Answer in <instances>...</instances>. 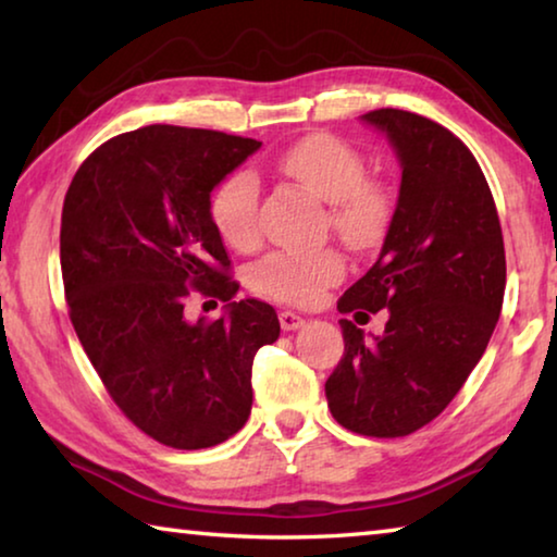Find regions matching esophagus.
<instances>
[{"label":"esophagus","mask_w":557,"mask_h":557,"mask_svg":"<svg viewBox=\"0 0 557 557\" xmlns=\"http://www.w3.org/2000/svg\"><path fill=\"white\" fill-rule=\"evenodd\" d=\"M301 324H305V317H299L297 312H289V309L280 312V326L285 329V332H295Z\"/></svg>","instance_id":"34e87169"}]
</instances>
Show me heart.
I'll use <instances>...</instances> for the list:
<instances>
[{"label":"heart","mask_w":557,"mask_h":557,"mask_svg":"<svg viewBox=\"0 0 557 557\" xmlns=\"http://www.w3.org/2000/svg\"><path fill=\"white\" fill-rule=\"evenodd\" d=\"M282 174L329 203V225L348 248L366 250L381 240L393 215L391 191L366 178V164L351 145L334 135L301 137L280 154ZM215 233L235 250H250L260 240V182L248 169L223 176L209 199ZM344 277V260L334 250H275L248 272L252 292L287 301L312 305L326 287Z\"/></svg>","instance_id":"obj_1"}]
</instances>
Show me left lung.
Returning a JSON list of instances; mask_svg holds the SVG:
<instances>
[{
	"instance_id": "1",
	"label": "left lung",
	"mask_w": 557,
	"mask_h": 557,
	"mask_svg": "<svg viewBox=\"0 0 557 557\" xmlns=\"http://www.w3.org/2000/svg\"><path fill=\"white\" fill-rule=\"evenodd\" d=\"M363 120L398 152L400 196L379 260L338 312L388 309V322L373 342L338 322L344 356L324 391L338 425L405 437L447 408L486 351L504 305V235L482 166L459 137L408 110Z\"/></svg>"
}]
</instances>
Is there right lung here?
<instances>
[{"instance_id": "add662e5", "label": "right lung", "mask_w": 557, "mask_h": 557, "mask_svg": "<svg viewBox=\"0 0 557 557\" xmlns=\"http://www.w3.org/2000/svg\"><path fill=\"white\" fill-rule=\"evenodd\" d=\"M258 139L149 125L102 143L78 166L61 213L65 301L102 385L159 445H221L248 420L252 358L277 342L275 309L232 301L191 323L194 294L233 299L238 282L215 233L213 186Z\"/></svg>"}]
</instances>
